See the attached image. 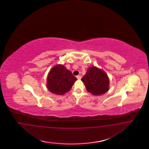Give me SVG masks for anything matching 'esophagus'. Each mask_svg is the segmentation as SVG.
I'll return each mask as SVG.
<instances>
[{"label":"esophagus","mask_w":149,"mask_h":149,"mask_svg":"<svg viewBox=\"0 0 149 149\" xmlns=\"http://www.w3.org/2000/svg\"><path fill=\"white\" fill-rule=\"evenodd\" d=\"M77 77L78 80H80L81 79V77L80 75H77Z\"/></svg>","instance_id":"obj_1"}]
</instances>
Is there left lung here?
Here are the masks:
<instances>
[{"label":"left lung","instance_id":"1","mask_svg":"<svg viewBox=\"0 0 149 149\" xmlns=\"http://www.w3.org/2000/svg\"><path fill=\"white\" fill-rule=\"evenodd\" d=\"M81 80L84 83L87 91L95 95H103L109 89V79L107 74L95 67L88 68Z\"/></svg>","mask_w":149,"mask_h":149}]
</instances>
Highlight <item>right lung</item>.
Wrapping results in <instances>:
<instances>
[{
  "label": "right lung",
  "mask_w": 149,
  "mask_h": 149,
  "mask_svg": "<svg viewBox=\"0 0 149 149\" xmlns=\"http://www.w3.org/2000/svg\"><path fill=\"white\" fill-rule=\"evenodd\" d=\"M77 80L70 71L58 64L52 68L48 74L47 87L54 94L63 95L70 91Z\"/></svg>",
  "instance_id": "right-lung-1"
}]
</instances>
